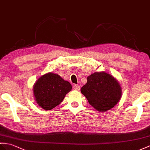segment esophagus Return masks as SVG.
Masks as SVG:
<instances>
[{
    "label": "esophagus",
    "mask_w": 150,
    "mask_h": 150,
    "mask_svg": "<svg viewBox=\"0 0 150 150\" xmlns=\"http://www.w3.org/2000/svg\"><path fill=\"white\" fill-rule=\"evenodd\" d=\"M73 88H74L75 90H79L80 86L78 85H74V86H73Z\"/></svg>",
    "instance_id": "obj_1"
}]
</instances>
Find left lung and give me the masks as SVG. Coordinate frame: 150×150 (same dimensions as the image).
Masks as SVG:
<instances>
[{
    "label": "left lung",
    "mask_w": 150,
    "mask_h": 150,
    "mask_svg": "<svg viewBox=\"0 0 150 150\" xmlns=\"http://www.w3.org/2000/svg\"><path fill=\"white\" fill-rule=\"evenodd\" d=\"M89 104L98 111H108L118 103L122 96L117 80L106 72H95L87 78L81 88Z\"/></svg>",
    "instance_id": "8db88e82"
}]
</instances>
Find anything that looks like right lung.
<instances>
[{
	"label": "right lung",
	"instance_id": "add662e5",
	"mask_svg": "<svg viewBox=\"0 0 150 150\" xmlns=\"http://www.w3.org/2000/svg\"><path fill=\"white\" fill-rule=\"evenodd\" d=\"M72 89L69 81L59 75L47 73L39 78L34 86L35 100L45 110H51L60 104Z\"/></svg>",
	"mask_w": 150,
	"mask_h": 150
}]
</instances>
